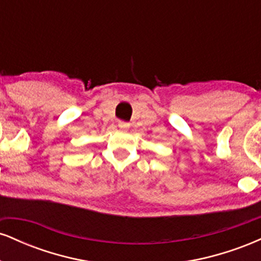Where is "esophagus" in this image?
I'll return each mask as SVG.
<instances>
[{
	"label": "esophagus",
	"mask_w": 261,
	"mask_h": 261,
	"mask_svg": "<svg viewBox=\"0 0 261 261\" xmlns=\"http://www.w3.org/2000/svg\"><path fill=\"white\" fill-rule=\"evenodd\" d=\"M118 126H119V128H121V130H127V128L130 127V124H128V122H125V121H119Z\"/></svg>",
	"instance_id": "esophagus-1"
}]
</instances>
